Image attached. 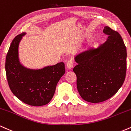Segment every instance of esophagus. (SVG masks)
I'll list each match as a JSON object with an SVG mask.
<instances>
[{"label": "esophagus", "instance_id": "1", "mask_svg": "<svg viewBox=\"0 0 131 131\" xmlns=\"http://www.w3.org/2000/svg\"><path fill=\"white\" fill-rule=\"evenodd\" d=\"M66 66H67V69H72L73 67V61H72V60H69V61L67 62V64H66Z\"/></svg>", "mask_w": 131, "mask_h": 131}]
</instances>
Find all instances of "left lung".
<instances>
[{"label": "left lung", "mask_w": 131, "mask_h": 131, "mask_svg": "<svg viewBox=\"0 0 131 131\" xmlns=\"http://www.w3.org/2000/svg\"><path fill=\"white\" fill-rule=\"evenodd\" d=\"M107 40L97 48L89 46L75 57L77 65L78 92L90 103H100L112 97L124 83L126 73L127 51L118 32L105 26Z\"/></svg>", "instance_id": "1"}]
</instances>
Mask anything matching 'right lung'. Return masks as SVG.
Wrapping results in <instances>:
<instances>
[{
	"mask_svg": "<svg viewBox=\"0 0 131 131\" xmlns=\"http://www.w3.org/2000/svg\"><path fill=\"white\" fill-rule=\"evenodd\" d=\"M22 33L13 39L7 54L5 71L8 85L16 97L35 106L48 104L55 93L59 80L65 73L64 62L34 70L25 67L18 59V46Z\"/></svg>",
	"mask_w": 131,
	"mask_h": 131,
	"instance_id": "1",
	"label": "right lung"
}]
</instances>
